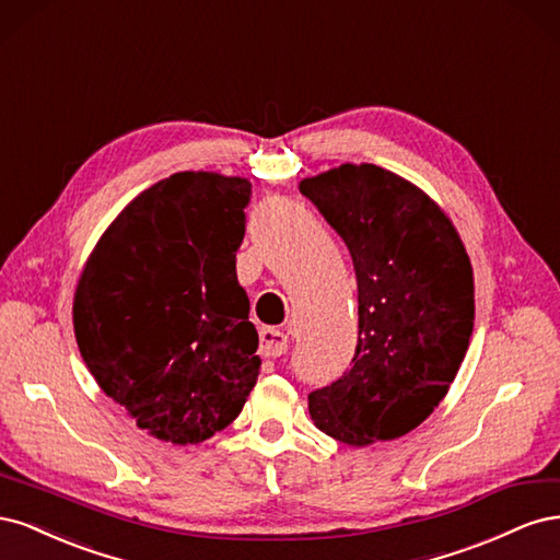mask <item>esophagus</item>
Returning <instances> with one entry per match:
<instances>
[{
	"mask_svg": "<svg viewBox=\"0 0 560 560\" xmlns=\"http://www.w3.org/2000/svg\"><path fill=\"white\" fill-rule=\"evenodd\" d=\"M261 352L266 358H280L287 350V334L276 327H264L261 329Z\"/></svg>",
	"mask_w": 560,
	"mask_h": 560,
	"instance_id": "34e87169",
	"label": "esophagus"
}]
</instances>
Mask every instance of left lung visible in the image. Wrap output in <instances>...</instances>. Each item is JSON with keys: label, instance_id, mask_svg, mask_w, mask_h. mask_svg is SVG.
I'll return each instance as SVG.
<instances>
[{"label": "left lung", "instance_id": "1", "mask_svg": "<svg viewBox=\"0 0 560 560\" xmlns=\"http://www.w3.org/2000/svg\"><path fill=\"white\" fill-rule=\"evenodd\" d=\"M350 249L360 336L352 366L308 395L315 425L348 446L416 430L448 393L474 329L465 245L436 202L374 163L299 184Z\"/></svg>", "mask_w": 560, "mask_h": 560}]
</instances>
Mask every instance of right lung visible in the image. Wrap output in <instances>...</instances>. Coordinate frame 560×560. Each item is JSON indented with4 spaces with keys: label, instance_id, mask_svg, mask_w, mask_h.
Segmentation results:
<instances>
[{
    "label": "right lung",
    "instance_id": "1",
    "mask_svg": "<svg viewBox=\"0 0 560 560\" xmlns=\"http://www.w3.org/2000/svg\"><path fill=\"white\" fill-rule=\"evenodd\" d=\"M252 184L175 173L130 200L74 292L81 358L103 393L161 442L200 444L238 418L259 334L235 276Z\"/></svg>",
    "mask_w": 560,
    "mask_h": 560
}]
</instances>
